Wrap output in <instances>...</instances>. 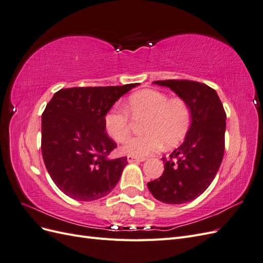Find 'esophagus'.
I'll list each match as a JSON object with an SVG mask.
<instances>
[{
  "mask_svg": "<svg viewBox=\"0 0 263 263\" xmlns=\"http://www.w3.org/2000/svg\"><path fill=\"white\" fill-rule=\"evenodd\" d=\"M146 158H138V157H134V156H127V161H128L129 163H133V162H142L145 161Z\"/></svg>",
  "mask_w": 263,
  "mask_h": 263,
  "instance_id": "esophagus-1",
  "label": "esophagus"
}]
</instances>
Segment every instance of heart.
<instances>
[{
	"label": "heart",
	"instance_id": "obj_1",
	"mask_svg": "<svg viewBox=\"0 0 263 263\" xmlns=\"http://www.w3.org/2000/svg\"><path fill=\"white\" fill-rule=\"evenodd\" d=\"M133 118L147 119L145 135L129 139L122 153L144 158L165 147H173L184 139L190 129L192 114L187 103L181 98H172L157 90L134 93L127 101V109L115 106L104 116V128L116 142L125 141L132 132Z\"/></svg>",
	"mask_w": 263,
	"mask_h": 263
}]
</instances>
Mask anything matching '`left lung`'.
I'll return each mask as SVG.
<instances>
[{
    "label": "left lung",
    "mask_w": 263,
    "mask_h": 263,
    "mask_svg": "<svg viewBox=\"0 0 263 263\" xmlns=\"http://www.w3.org/2000/svg\"><path fill=\"white\" fill-rule=\"evenodd\" d=\"M184 100L192 114L183 144L162 158L164 171L147 183L151 194L166 204H183L200 196L219 169L225 151L226 113L218 95L209 85L190 80L155 81Z\"/></svg>",
    "instance_id": "8db88e82"
}]
</instances>
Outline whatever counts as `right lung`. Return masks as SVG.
<instances>
[{"mask_svg": "<svg viewBox=\"0 0 263 263\" xmlns=\"http://www.w3.org/2000/svg\"><path fill=\"white\" fill-rule=\"evenodd\" d=\"M138 83L61 89L42 115V154L54 184L71 198L104 197L121 179L127 158L109 159L116 142L104 128L115 102Z\"/></svg>", "mask_w": 263, "mask_h": 263, "instance_id": "right-lung-1", "label": "right lung"}]
</instances>
